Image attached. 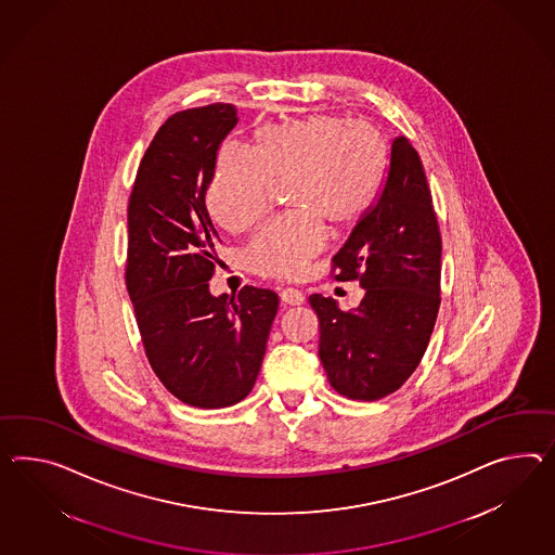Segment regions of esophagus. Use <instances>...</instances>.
I'll use <instances>...</instances> for the list:
<instances>
[{
    "mask_svg": "<svg viewBox=\"0 0 555 555\" xmlns=\"http://www.w3.org/2000/svg\"><path fill=\"white\" fill-rule=\"evenodd\" d=\"M280 298H282L284 306H299V304H304V294L298 292V289H294V287H285L284 292L280 294Z\"/></svg>",
    "mask_w": 555,
    "mask_h": 555,
    "instance_id": "esophagus-1",
    "label": "esophagus"
}]
</instances>
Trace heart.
<instances>
[{
	"label": "heart",
	"instance_id": "1",
	"mask_svg": "<svg viewBox=\"0 0 555 555\" xmlns=\"http://www.w3.org/2000/svg\"><path fill=\"white\" fill-rule=\"evenodd\" d=\"M388 169V144L378 130L338 114H312L257 128L251 155L223 149L207 189L221 228L242 233L266 211L270 183L292 181L287 209L256 231L245 263L266 278H298L324 243V227L356 225L378 197Z\"/></svg>",
	"mask_w": 555,
	"mask_h": 555
}]
</instances>
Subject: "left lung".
<instances>
[{
  "label": "left lung",
  "instance_id": "1",
  "mask_svg": "<svg viewBox=\"0 0 555 555\" xmlns=\"http://www.w3.org/2000/svg\"><path fill=\"white\" fill-rule=\"evenodd\" d=\"M441 251L421 157L406 137H395L378 197L332 259L334 278L358 280L364 298L341 312L336 299L310 296L318 354L340 395L378 400L409 380L437 322Z\"/></svg>",
  "mask_w": 555,
  "mask_h": 555
}]
</instances>
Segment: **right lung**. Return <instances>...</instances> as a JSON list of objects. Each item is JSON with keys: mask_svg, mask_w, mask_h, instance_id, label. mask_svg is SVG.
<instances>
[{"mask_svg": "<svg viewBox=\"0 0 555 555\" xmlns=\"http://www.w3.org/2000/svg\"><path fill=\"white\" fill-rule=\"evenodd\" d=\"M233 104L172 114L146 149L128 201L127 289L158 380L191 406L247 397L280 298L245 285L214 296L219 233L207 209L217 153L237 125Z\"/></svg>", "mask_w": 555, "mask_h": 555, "instance_id": "right-lung-1", "label": "right lung"}]
</instances>
